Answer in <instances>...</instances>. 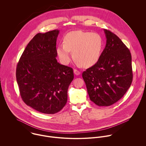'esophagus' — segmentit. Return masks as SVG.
I'll return each instance as SVG.
<instances>
[{
  "instance_id": "1",
  "label": "esophagus",
  "mask_w": 146,
  "mask_h": 146,
  "mask_svg": "<svg viewBox=\"0 0 146 146\" xmlns=\"http://www.w3.org/2000/svg\"><path fill=\"white\" fill-rule=\"evenodd\" d=\"M74 74L76 75H80V72L78 71V70H74Z\"/></svg>"
}]
</instances>
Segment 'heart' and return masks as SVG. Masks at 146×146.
Segmentation results:
<instances>
[{
  "mask_svg": "<svg viewBox=\"0 0 146 146\" xmlns=\"http://www.w3.org/2000/svg\"><path fill=\"white\" fill-rule=\"evenodd\" d=\"M64 44L57 48V53L63 64H68L72 52L77 63L84 67H90L99 61L104 47V40L98 33L73 31L67 33L63 39Z\"/></svg>",
  "mask_w": 146,
  "mask_h": 146,
  "instance_id": "b5f03b06",
  "label": "heart"
}]
</instances>
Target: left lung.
<instances>
[{"instance_id":"obj_1","label":"left lung","mask_w":146,"mask_h":146,"mask_svg":"<svg viewBox=\"0 0 146 146\" xmlns=\"http://www.w3.org/2000/svg\"><path fill=\"white\" fill-rule=\"evenodd\" d=\"M104 32L106 44L99 61L82 74L90 100L99 106L120 100L133 80L130 50L115 34Z\"/></svg>"}]
</instances>
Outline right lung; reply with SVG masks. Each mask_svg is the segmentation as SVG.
Returning a JSON list of instances; mask_svg holds the SVG:
<instances>
[{"label":"right lung","mask_w":146,"mask_h":146,"mask_svg":"<svg viewBox=\"0 0 146 146\" xmlns=\"http://www.w3.org/2000/svg\"><path fill=\"white\" fill-rule=\"evenodd\" d=\"M59 33L57 29L37 34L25 48L16 68L22 100L43 113L54 114L62 109L74 79L72 68L56 60Z\"/></svg>","instance_id":"1"}]
</instances>
